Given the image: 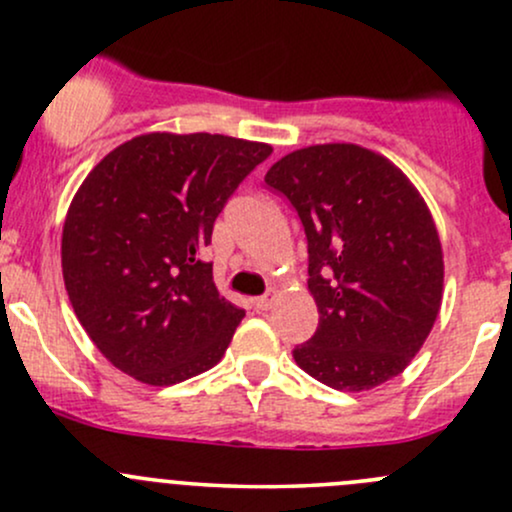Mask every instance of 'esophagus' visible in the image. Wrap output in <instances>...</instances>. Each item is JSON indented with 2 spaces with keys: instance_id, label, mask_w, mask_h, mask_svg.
Returning a JSON list of instances; mask_svg holds the SVG:
<instances>
[{
  "instance_id": "obj_1",
  "label": "esophagus",
  "mask_w": 512,
  "mask_h": 512,
  "mask_svg": "<svg viewBox=\"0 0 512 512\" xmlns=\"http://www.w3.org/2000/svg\"><path fill=\"white\" fill-rule=\"evenodd\" d=\"M274 299H277V296H274V294H265V296H257V299L252 301V303H255L257 311H269V308L274 306Z\"/></svg>"
}]
</instances>
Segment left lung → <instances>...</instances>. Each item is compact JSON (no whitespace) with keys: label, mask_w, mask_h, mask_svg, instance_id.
I'll use <instances>...</instances> for the list:
<instances>
[{"label":"left lung","mask_w":512,"mask_h":512,"mask_svg":"<svg viewBox=\"0 0 512 512\" xmlns=\"http://www.w3.org/2000/svg\"><path fill=\"white\" fill-rule=\"evenodd\" d=\"M265 182L291 201L308 240L318 330L296 364L338 391H369L411 364L442 303V245L411 179L352 143L308 145Z\"/></svg>","instance_id":"left-lung-1"}]
</instances>
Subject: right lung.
<instances>
[{
    "label": "right lung",
    "mask_w": 512,
    "mask_h": 512,
    "mask_svg": "<svg viewBox=\"0 0 512 512\" xmlns=\"http://www.w3.org/2000/svg\"><path fill=\"white\" fill-rule=\"evenodd\" d=\"M272 145L218 133H145L87 174L63 226L75 316L123 374L172 386L226 355L243 308L201 260L213 221Z\"/></svg>",
    "instance_id": "1"
}]
</instances>
